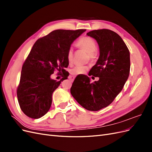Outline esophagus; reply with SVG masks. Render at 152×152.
<instances>
[{
  "label": "esophagus",
  "instance_id": "1",
  "mask_svg": "<svg viewBox=\"0 0 152 152\" xmlns=\"http://www.w3.org/2000/svg\"><path fill=\"white\" fill-rule=\"evenodd\" d=\"M69 79H70L72 82H73V80H74V79H75V77H73V76H70V77H69Z\"/></svg>",
  "mask_w": 152,
  "mask_h": 152
}]
</instances>
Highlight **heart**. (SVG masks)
<instances>
[{"mask_svg": "<svg viewBox=\"0 0 152 152\" xmlns=\"http://www.w3.org/2000/svg\"><path fill=\"white\" fill-rule=\"evenodd\" d=\"M76 45L78 47L85 49L86 51L89 54L91 58H94L95 56V53L97 50V45L95 40L90 37L84 36L80 37L77 41ZM73 50L72 48L68 49L66 53V60L68 63H72L73 61ZM89 67L86 65H77L71 70V73L73 75H78L80 74H84L87 70Z\"/></svg>", "mask_w": 152, "mask_h": 152, "instance_id": "heart-1", "label": "heart"}]
</instances>
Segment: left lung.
I'll use <instances>...</instances> for the list:
<instances>
[{
	"instance_id": "left-lung-1",
	"label": "left lung",
	"mask_w": 152,
	"mask_h": 152,
	"mask_svg": "<svg viewBox=\"0 0 152 152\" xmlns=\"http://www.w3.org/2000/svg\"><path fill=\"white\" fill-rule=\"evenodd\" d=\"M87 35L97 41L99 48V58L88 75L99 79L91 82L88 76H77L70 93L85 109L98 111L111 104L122 90L129 75L130 53L122 39L113 31L95 30Z\"/></svg>"
}]
</instances>
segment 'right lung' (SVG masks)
Returning <instances> with one entry per match:
<instances>
[{"mask_svg":"<svg viewBox=\"0 0 152 152\" xmlns=\"http://www.w3.org/2000/svg\"><path fill=\"white\" fill-rule=\"evenodd\" d=\"M86 30H56L36 41L23 65L17 89L18 103L26 116L39 118L48 113L53 92L69 75L68 49ZM55 70L64 75L59 81L50 78Z\"/></svg>","mask_w":152,"mask_h":152,"instance_id":"right-lung-1","label":"right lung"}]
</instances>
